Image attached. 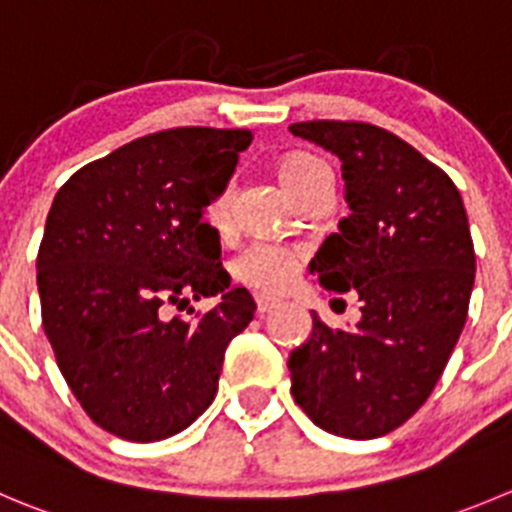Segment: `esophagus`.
<instances>
[{"mask_svg": "<svg viewBox=\"0 0 512 512\" xmlns=\"http://www.w3.org/2000/svg\"><path fill=\"white\" fill-rule=\"evenodd\" d=\"M276 306H279V301H276V299H266V296H256V314H259V316L269 314V311H274Z\"/></svg>", "mask_w": 512, "mask_h": 512, "instance_id": "34e87169", "label": "esophagus"}]
</instances>
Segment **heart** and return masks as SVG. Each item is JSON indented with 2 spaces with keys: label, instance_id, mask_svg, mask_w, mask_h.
I'll return each instance as SVG.
<instances>
[{
  "label": "heart",
  "instance_id": "obj_1",
  "mask_svg": "<svg viewBox=\"0 0 512 512\" xmlns=\"http://www.w3.org/2000/svg\"><path fill=\"white\" fill-rule=\"evenodd\" d=\"M321 168L324 165L316 158H311V155H291L279 168L281 183L289 191L294 183H299L306 175ZM231 196V186H226L213 198L206 211L208 221L218 231H223L228 226V218H231ZM233 274H236L241 284L251 286V289H259L264 294H281V291H286L294 284L296 274H299V256L289 251V248L276 246V243H253L236 259Z\"/></svg>",
  "mask_w": 512,
  "mask_h": 512
}]
</instances>
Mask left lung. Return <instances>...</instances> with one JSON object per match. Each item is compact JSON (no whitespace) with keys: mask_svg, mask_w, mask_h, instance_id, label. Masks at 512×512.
I'll return each instance as SVG.
<instances>
[{"mask_svg":"<svg viewBox=\"0 0 512 512\" xmlns=\"http://www.w3.org/2000/svg\"><path fill=\"white\" fill-rule=\"evenodd\" d=\"M342 160L349 216L309 271L326 291H357L362 319L311 337L289 357L291 394L321 430L382 437L430 397L467 319L475 251L460 191L445 170L367 123L289 125Z\"/></svg>","mask_w":512,"mask_h":512,"instance_id":"8db88e82","label":"left lung"}]
</instances>
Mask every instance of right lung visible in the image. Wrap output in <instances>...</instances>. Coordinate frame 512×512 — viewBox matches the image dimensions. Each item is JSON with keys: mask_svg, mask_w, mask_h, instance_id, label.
<instances>
[{"mask_svg": "<svg viewBox=\"0 0 512 512\" xmlns=\"http://www.w3.org/2000/svg\"><path fill=\"white\" fill-rule=\"evenodd\" d=\"M251 140L216 128L145 135L77 170L52 201L37 253L42 324L82 410L123 440H165L196 422L228 342L253 319L203 221ZM216 293L198 322L162 314Z\"/></svg>", "mask_w": 512, "mask_h": 512, "instance_id": "add662e5", "label": "right lung"}]
</instances>
